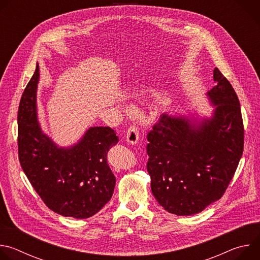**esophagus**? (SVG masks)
Returning a JSON list of instances; mask_svg holds the SVG:
<instances>
[{"label":"esophagus","instance_id":"34e87169","mask_svg":"<svg viewBox=\"0 0 260 260\" xmlns=\"http://www.w3.org/2000/svg\"><path fill=\"white\" fill-rule=\"evenodd\" d=\"M126 142L131 145H136L139 142V129L136 126H131L126 134Z\"/></svg>","mask_w":260,"mask_h":260}]
</instances>
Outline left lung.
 I'll return each mask as SVG.
<instances>
[{"mask_svg": "<svg viewBox=\"0 0 260 260\" xmlns=\"http://www.w3.org/2000/svg\"><path fill=\"white\" fill-rule=\"evenodd\" d=\"M213 78L216 85L206 93L210 116L165 113L147 136L152 193L177 216L198 214L223 196L243 154L238 95L217 68Z\"/></svg>", "mask_w": 260, "mask_h": 260, "instance_id": "left-lung-1", "label": "left lung"}]
</instances>
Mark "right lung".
I'll return each mask as SVG.
<instances>
[{"label":"right lung","instance_id":"right-lung-1","mask_svg":"<svg viewBox=\"0 0 260 260\" xmlns=\"http://www.w3.org/2000/svg\"><path fill=\"white\" fill-rule=\"evenodd\" d=\"M39 63L18 108V157L31 186L53 212L76 219L96 214L112 198L116 179L108 151L118 143L108 126L89 127L70 147H59L38 121L37 88Z\"/></svg>","mask_w":260,"mask_h":260}]
</instances>
